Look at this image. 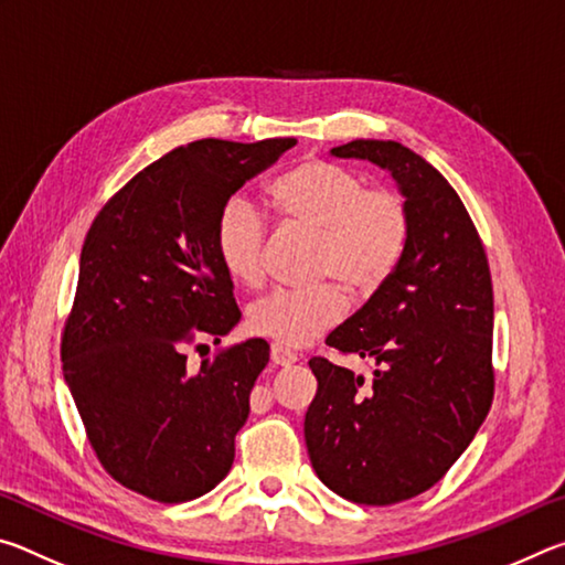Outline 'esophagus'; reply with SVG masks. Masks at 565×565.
Instances as JSON below:
<instances>
[{"mask_svg":"<svg viewBox=\"0 0 565 565\" xmlns=\"http://www.w3.org/2000/svg\"><path fill=\"white\" fill-rule=\"evenodd\" d=\"M271 363L274 366H291V363H296V353L281 347V343H271Z\"/></svg>","mask_w":565,"mask_h":565,"instance_id":"1","label":"esophagus"}]
</instances>
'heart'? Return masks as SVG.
Instances as JSON below:
<instances>
[{
    "mask_svg": "<svg viewBox=\"0 0 565 565\" xmlns=\"http://www.w3.org/2000/svg\"><path fill=\"white\" fill-rule=\"evenodd\" d=\"M284 226L317 232L309 276L299 289H276L248 306L246 323L281 347H303L347 311V291L369 299L394 279L411 242V209L396 189L376 186L349 167L306 159L269 184ZM266 218L244 194L228 196L214 224V248L228 279L256 286L264 274Z\"/></svg>",
    "mask_w": 565,
    "mask_h": 565,
    "instance_id": "obj_1",
    "label": "heart"
}]
</instances>
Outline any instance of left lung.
I'll use <instances>...</instances> for the list:
<instances>
[{
    "instance_id": "left-lung-1",
    "label": "left lung",
    "mask_w": 565,
    "mask_h": 565,
    "mask_svg": "<svg viewBox=\"0 0 565 565\" xmlns=\"http://www.w3.org/2000/svg\"><path fill=\"white\" fill-rule=\"evenodd\" d=\"M331 157L391 171L411 209V242L394 279L327 337L333 351L374 361V379L313 356L319 388L303 436L333 493L391 505L441 481L489 416L491 271L463 202L424 157L379 139Z\"/></svg>"
}]
</instances>
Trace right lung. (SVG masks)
<instances>
[{
  "label": "right lung",
  "instance_id": "right-lung-1",
  "mask_svg": "<svg viewBox=\"0 0 565 565\" xmlns=\"http://www.w3.org/2000/svg\"><path fill=\"white\" fill-rule=\"evenodd\" d=\"M294 145L177 147L124 184L84 238L64 379L104 471L151 501L199 499L234 463L269 343L222 349L199 371L186 349L218 343L242 319L214 248L218 209Z\"/></svg>",
  "mask_w": 565,
  "mask_h": 565
}]
</instances>
